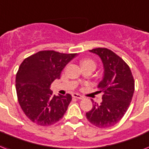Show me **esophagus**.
<instances>
[{
	"label": "esophagus",
	"mask_w": 149,
	"mask_h": 149,
	"mask_svg": "<svg viewBox=\"0 0 149 149\" xmlns=\"http://www.w3.org/2000/svg\"><path fill=\"white\" fill-rule=\"evenodd\" d=\"M72 95V97L77 98V99H79V100H82V99L83 98V95H79V94H78V93H73Z\"/></svg>",
	"instance_id": "34e87169"
}]
</instances>
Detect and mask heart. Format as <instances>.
Segmentation results:
<instances>
[{"mask_svg":"<svg viewBox=\"0 0 149 149\" xmlns=\"http://www.w3.org/2000/svg\"><path fill=\"white\" fill-rule=\"evenodd\" d=\"M81 66H87V65H93L95 67V63L94 62L93 60H91V59H84L81 61L80 63Z\"/></svg>","mask_w":149,"mask_h":149,"instance_id":"heart-1","label":"heart"}]
</instances>
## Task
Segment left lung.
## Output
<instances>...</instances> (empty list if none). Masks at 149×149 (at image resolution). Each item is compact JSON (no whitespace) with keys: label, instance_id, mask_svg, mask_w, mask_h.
Returning a JSON list of instances; mask_svg holds the SVG:
<instances>
[{"label":"left lung","instance_id":"obj_1","mask_svg":"<svg viewBox=\"0 0 149 149\" xmlns=\"http://www.w3.org/2000/svg\"><path fill=\"white\" fill-rule=\"evenodd\" d=\"M102 61L104 77L98 89L102 93L99 105L93 101V108L86 113L89 123L98 128L113 126L122 119L129 109L135 90V80L131 70L124 60L107 48L89 50Z\"/></svg>","mask_w":149,"mask_h":149}]
</instances>
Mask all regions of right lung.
<instances>
[{
	"label": "right lung",
	"instance_id": "add662e5",
	"mask_svg": "<svg viewBox=\"0 0 149 149\" xmlns=\"http://www.w3.org/2000/svg\"><path fill=\"white\" fill-rule=\"evenodd\" d=\"M77 54L42 50L30 56L20 64L16 75L18 102L26 117L38 125L57 123L72 100L70 94L55 95L49 89L56 79Z\"/></svg>",
	"mask_w": 149,
	"mask_h": 149
}]
</instances>
